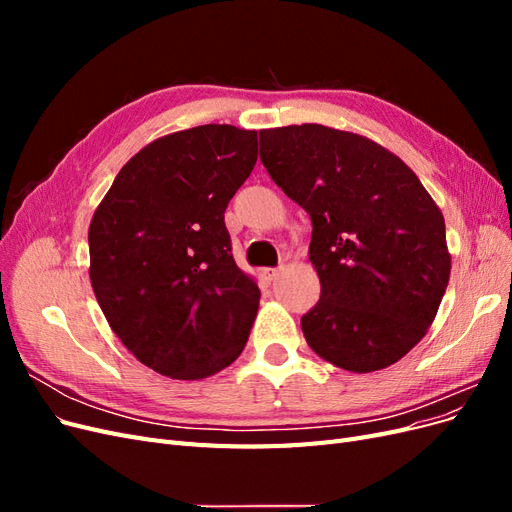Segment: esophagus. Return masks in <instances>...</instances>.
I'll use <instances>...</instances> for the list:
<instances>
[{"label":"esophagus","instance_id":"esophagus-1","mask_svg":"<svg viewBox=\"0 0 512 512\" xmlns=\"http://www.w3.org/2000/svg\"><path fill=\"white\" fill-rule=\"evenodd\" d=\"M277 275H280V269H262V271H260V277H262V280H265L267 284H271Z\"/></svg>","mask_w":512,"mask_h":512}]
</instances>
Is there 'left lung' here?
Returning <instances> with one entry per match:
<instances>
[{
  "mask_svg": "<svg viewBox=\"0 0 512 512\" xmlns=\"http://www.w3.org/2000/svg\"><path fill=\"white\" fill-rule=\"evenodd\" d=\"M260 160L312 218L320 301L301 318L309 348L354 374L397 363L425 337L451 277L440 207L395 153L320 123L260 130Z\"/></svg>",
  "mask_w": 512,
  "mask_h": 512,
  "instance_id": "8db88e82",
  "label": "left lung"
}]
</instances>
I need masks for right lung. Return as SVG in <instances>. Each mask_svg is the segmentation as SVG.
Here are the masks:
<instances>
[{
  "instance_id": "1",
  "label": "right lung",
  "mask_w": 512,
  "mask_h": 512,
  "mask_svg": "<svg viewBox=\"0 0 512 512\" xmlns=\"http://www.w3.org/2000/svg\"><path fill=\"white\" fill-rule=\"evenodd\" d=\"M256 160V130L166 134L119 170L91 218V288L121 344L162 376L209 378L247 344L260 290L235 265L224 211Z\"/></svg>"
}]
</instances>
